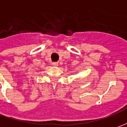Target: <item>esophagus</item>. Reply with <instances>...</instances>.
<instances>
[{"mask_svg":"<svg viewBox=\"0 0 127 127\" xmlns=\"http://www.w3.org/2000/svg\"><path fill=\"white\" fill-rule=\"evenodd\" d=\"M52 65L54 66H59V64H58V62H53L52 63Z\"/></svg>","mask_w":127,"mask_h":127,"instance_id":"34e87169","label":"esophagus"}]
</instances>
